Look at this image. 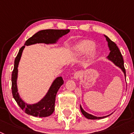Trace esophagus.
Segmentation results:
<instances>
[{"instance_id":"esophagus-1","label":"esophagus","mask_w":134,"mask_h":134,"mask_svg":"<svg viewBox=\"0 0 134 134\" xmlns=\"http://www.w3.org/2000/svg\"><path fill=\"white\" fill-rule=\"evenodd\" d=\"M80 76H81L80 72H76L74 74V78L75 79H77L79 77H80Z\"/></svg>"}]
</instances>
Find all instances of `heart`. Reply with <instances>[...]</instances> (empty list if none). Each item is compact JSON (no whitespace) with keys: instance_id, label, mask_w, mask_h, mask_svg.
Returning a JSON list of instances; mask_svg holds the SVG:
<instances>
[{"instance_id":"obj_1","label":"heart","mask_w":134,"mask_h":134,"mask_svg":"<svg viewBox=\"0 0 134 134\" xmlns=\"http://www.w3.org/2000/svg\"><path fill=\"white\" fill-rule=\"evenodd\" d=\"M95 43L91 41L85 40L78 42L73 48V55L74 57H81L89 53L90 58H93L96 55Z\"/></svg>"}]
</instances>
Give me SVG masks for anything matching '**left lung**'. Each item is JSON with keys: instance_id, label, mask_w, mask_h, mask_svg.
<instances>
[{"instance_id": "1", "label": "left lung", "mask_w": 134, "mask_h": 134, "mask_svg": "<svg viewBox=\"0 0 134 134\" xmlns=\"http://www.w3.org/2000/svg\"><path fill=\"white\" fill-rule=\"evenodd\" d=\"M104 36L106 38V41L108 43V47L109 48L110 50V53L109 54V55L108 56V57H107V58H108L109 60L112 62L115 65H116L117 67H120V68L121 69L122 71H123V72L124 73L125 77L126 80V71L124 67V61H123V57H122L121 52L120 51V49L118 48L116 44L114 42H113L108 36H105V35H104ZM80 109L82 114H83L86 118L90 119V120H99V119H102L104 118L108 117L110 115L109 114V115L105 116L97 117L95 116L92 115V114H89V113H86V111H84L83 109L82 108L81 105H80Z\"/></svg>"}]
</instances>
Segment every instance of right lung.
Here are the masks:
<instances>
[{
    "mask_svg": "<svg viewBox=\"0 0 134 134\" xmlns=\"http://www.w3.org/2000/svg\"><path fill=\"white\" fill-rule=\"evenodd\" d=\"M70 32L69 29L67 30H55V29H47L39 31L33 36L29 38L19 50L18 53L14 60V69L13 70L11 81H12V93L13 98L26 114L35 117H47L50 116L55 110V98L57 92L60 86L64 84V80L62 77H57L51 84L50 88L40 101L33 104H26L21 99L18 92L17 78L18 67L21 58L22 52L25 46H30L37 43H44L46 44H55L60 37L67 34Z\"/></svg>",
    "mask_w": 134,
    "mask_h": 134,
    "instance_id": "right-lung-1",
    "label": "right lung"
}]
</instances>
